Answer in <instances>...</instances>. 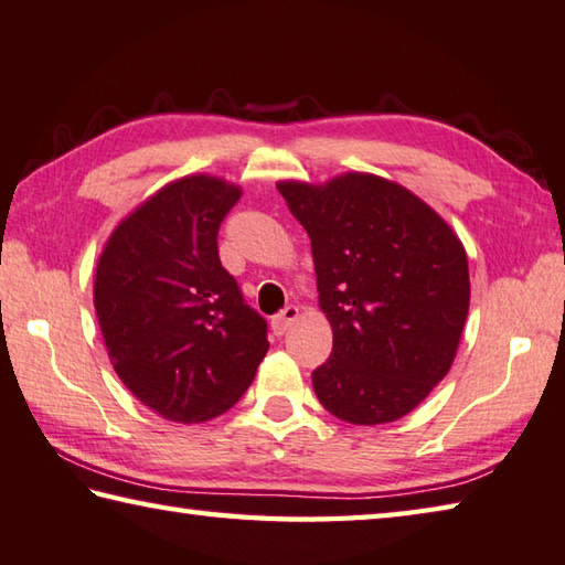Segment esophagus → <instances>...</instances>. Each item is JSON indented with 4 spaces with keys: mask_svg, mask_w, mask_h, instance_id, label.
Masks as SVG:
<instances>
[{
    "mask_svg": "<svg viewBox=\"0 0 565 565\" xmlns=\"http://www.w3.org/2000/svg\"><path fill=\"white\" fill-rule=\"evenodd\" d=\"M296 321H299V306H286L279 316L271 318L274 335H284Z\"/></svg>",
    "mask_w": 565,
    "mask_h": 565,
    "instance_id": "obj_1",
    "label": "esophagus"
}]
</instances>
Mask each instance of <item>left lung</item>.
<instances>
[{"label": "left lung", "mask_w": 565, "mask_h": 565, "mask_svg": "<svg viewBox=\"0 0 565 565\" xmlns=\"http://www.w3.org/2000/svg\"><path fill=\"white\" fill-rule=\"evenodd\" d=\"M276 188L309 232L333 328L331 358L311 375L318 403L351 425L395 423L455 363L469 313L465 244L415 192L371 172Z\"/></svg>", "instance_id": "8db88e82"}]
</instances>
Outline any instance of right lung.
Wrapping results in <instances>:
<instances>
[{
    "label": "right lung",
    "instance_id": "right-lung-1",
    "mask_svg": "<svg viewBox=\"0 0 565 565\" xmlns=\"http://www.w3.org/2000/svg\"><path fill=\"white\" fill-rule=\"evenodd\" d=\"M239 198V184L202 172L168 182L118 222L98 256L94 306L113 371L172 423L227 413L269 351L266 321L217 252Z\"/></svg>",
    "mask_w": 565,
    "mask_h": 565
}]
</instances>
